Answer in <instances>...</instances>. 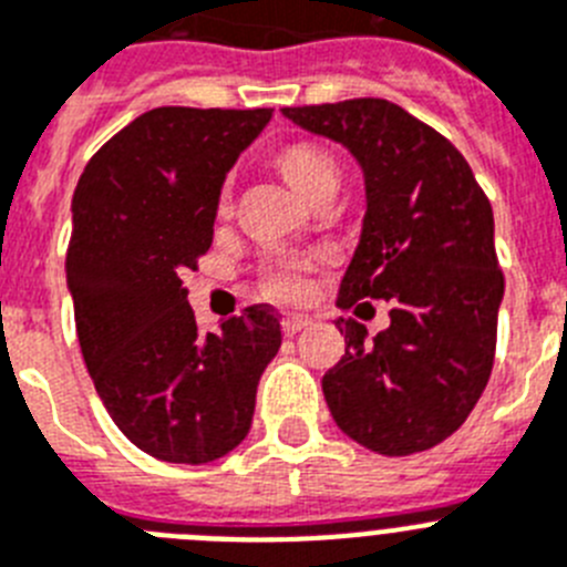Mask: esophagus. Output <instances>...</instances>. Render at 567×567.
I'll return each instance as SVG.
<instances>
[{
  "mask_svg": "<svg viewBox=\"0 0 567 567\" xmlns=\"http://www.w3.org/2000/svg\"><path fill=\"white\" fill-rule=\"evenodd\" d=\"M309 323H312V320L303 318V315H287V318L280 320V327H284V334H287V338H295V334H298L300 329H307Z\"/></svg>",
  "mask_w": 567,
  "mask_h": 567,
  "instance_id": "obj_1",
  "label": "esophagus"
}]
</instances>
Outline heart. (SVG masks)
Segmentation results:
<instances>
[{
	"label": "heart",
	"instance_id": "obj_1",
	"mask_svg": "<svg viewBox=\"0 0 567 567\" xmlns=\"http://www.w3.org/2000/svg\"><path fill=\"white\" fill-rule=\"evenodd\" d=\"M278 173L284 175V182L300 195V198H312L315 193L320 189L334 187L338 189L340 182V167L334 162L332 155L327 153L323 147L318 144H309V142H298V144H289L287 150H280L278 155ZM229 207V184L221 189V198H218V209H227ZM309 289L307 284V275L298 264H280L275 267L272 272L267 275V292L272 295L275 300H298L303 298Z\"/></svg>",
	"mask_w": 567,
	"mask_h": 567
}]
</instances>
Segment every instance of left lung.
Masks as SVG:
<instances>
[{"mask_svg":"<svg viewBox=\"0 0 567 567\" xmlns=\"http://www.w3.org/2000/svg\"><path fill=\"white\" fill-rule=\"evenodd\" d=\"M284 115L343 144L363 169V233L338 307L394 303L372 340L358 320H338L346 354L323 374L329 412L385 457L434 449L465 423L494 365L505 278L488 198L445 135L385 99Z\"/></svg>","mask_w":567,"mask_h":567,"instance_id":"8db88e82","label":"left lung"}]
</instances>
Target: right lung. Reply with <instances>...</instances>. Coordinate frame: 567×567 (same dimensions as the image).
Masks as SVG:
<instances>
[{"instance_id": "right-lung-1", "label": "right lung", "mask_w": 567, "mask_h": 567, "mask_svg": "<svg viewBox=\"0 0 567 567\" xmlns=\"http://www.w3.org/2000/svg\"><path fill=\"white\" fill-rule=\"evenodd\" d=\"M269 118V107H155L90 158L73 193L64 269L84 365L124 437L164 463L233 452L280 349L267 303L202 334L182 284L213 244L229 167Z\"/></svg>"}]
</instances>
